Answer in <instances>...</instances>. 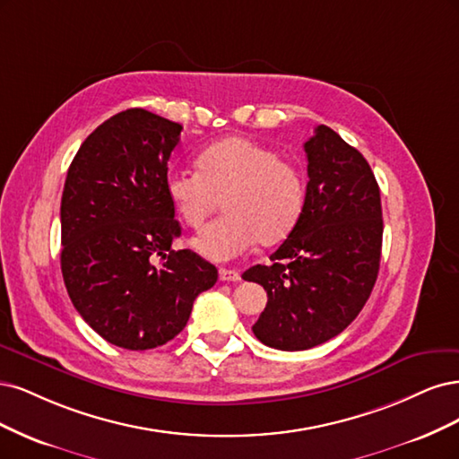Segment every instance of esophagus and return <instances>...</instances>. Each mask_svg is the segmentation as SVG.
Returning a JSON list of instances; mask_svg holds the SVG:
<instances>
[{"label":"esophagus","mask_w":459,"mask_h":459,"mask_svg":"<svg viewBox=\"0 0 459 459\" xmlns=\"http://www.w3.org/2000/svg\"><path fill=\"white\" fill-rule=\"evenodd\" d=\"M219 280L221 282H238L240 273L232 269H219Z\"/></svg>","instance_id":"34e87169"}]
</instances>
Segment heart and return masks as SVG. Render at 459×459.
I'll list each match as a JSON object with an SVG mask.
<instances>
[{
    "instance_id": "b5f03b06",
    "label": "heart",
    "mask_w": 459,
    "mask_h": 459,
    "mask_svg": "<svg viewBox=\"0 0 459 459\" xmlns=\"http://www.w3.org/2000/svg\"><path fill=\"white\" fill-rule=\"evenodd\" d=\"M198 169H171L166 195L192 229H202L219 208L225 215L192 240L204 257L230 261L257 242L284 240L298 225L305 205L299 168L271 146L247 137L217 141L198 154Z\"/></svg>"
}]
</instances>
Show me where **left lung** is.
<instances>
[{
  "instance_id": "left-lung-1",
  "label": "left lung",
  "mask_w": 459,
  "mask_h": 459,
  "mask_svg": "<svg viewBox=\"0 0 459 459\" xmlns=\"http://www.w3.org/2000/svg\"><path fill=\"white\" fill-rule=\"evenodd\" d=\"M305 154L298 225L271 264L242 274L269 295L251 330L280 351H305L342 333L372 293L381 259V198L366 158L328 126L315 129Z\"/></svg>"
}]
</instances>
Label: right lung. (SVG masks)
I'll return each mask as SVG.
<instances>
[{"label": "right lung", "instance_id": "obj_1", "mask_svg": "<svg viewBox=\"0 0 459 459\" xmlns=\"http://www.w3.org/2000/svg\"><path fill=\"white\" fill-rule=\"evenodd\" d=\"M181 124L129 108L100 124L68 168L61 200V269L80 316L108 343L146 351L188 322L217 269L190 249L166 195ZM159 263L156 264L155 261Z\"/></svg>", "mask_w": 459, "mask_h": 459}]
</instances>
